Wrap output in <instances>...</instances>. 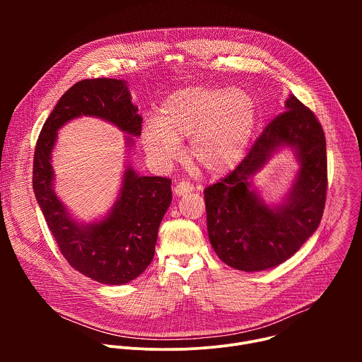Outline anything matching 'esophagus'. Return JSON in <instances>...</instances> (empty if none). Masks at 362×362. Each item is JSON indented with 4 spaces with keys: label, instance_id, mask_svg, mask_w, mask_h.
<instances>
[{
    "label": "esophagus",
    "instance_id": "obj_1",
    "mask_svg": "<svg viewBox=\"0 0 362 362\" xmlns=\"http://www.w3.org/2000/svg\"><path fill=\"white\" fill-rule=\"evenodd\" d=\"M193 190H194V186L192 183H189V182H180V183H177L175 186V194L176 196H185V194H187V193H190Z\"/></svg>",
    "mask_w": 362,
    "mask_h": 362
}]
</instances>
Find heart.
<instances>
[{
	"label": "heart",
	"instance_id": "b5f03b06",
	"mask_svg": "<svg viewBox=\"0 0 362 362\" xmlns=\"http://www.w3.org/2000/svg\"><path fill=\"white\" fill-rule=\"evenodd\" d=\"M256 105L240 88L185 87L172 93L154 122L144 126L141 143L156 163H172L180 156V141L190 139L196 165L209 175L232 170L250 141Z\"/></svg>",
	"mask_w": 362,
	"mask_h": 362
}]
</instances>
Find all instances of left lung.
Returning a JSON list of instances; mask_svg holds the SVG:
<instances>
[{"label":"left lung","mask_w":362,"mask_h":362,"mask_svg":"<svg viewBox=\"0 0 362 362\" xmlns=\"http://www.w3.org/2000/svg\"><path fill=\"white\" fill-rule=\"evenodd\" d=\"M257 137L247 156L221 182L204 189L206 219L214 250L226 265L265 271L299 250L320 226L327 197V143L315 115L293 95ZM282 148L300 169L281 204L268 205L252 176Z\"/></svg>","instance_id":"1"}]
</instances>
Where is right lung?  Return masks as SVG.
<instances>
[{"mask_svg": "<svg viewBox=\"0 0 362 362\" xmlns=\"http://www.w3.org/2000/svg\"><path fill=\"white\" fill-rule=\"evenodd\" d=\"M127 83L117 78L81 80L70 87L45 120L37 140L33 189L37 203L67 262L105 285H124L141 275L154 256L160 222L172 203V180L140 176L126 160L116 202L94 222L71 216L54 192L51 153L67 122L88 116L112 123L126 134L127 151L141 134V116Z\"/></svg>", "mask_w": 362, "mask_h": 362, "instance_id": "obj_1", "label": "right lung"}]
</instances>
